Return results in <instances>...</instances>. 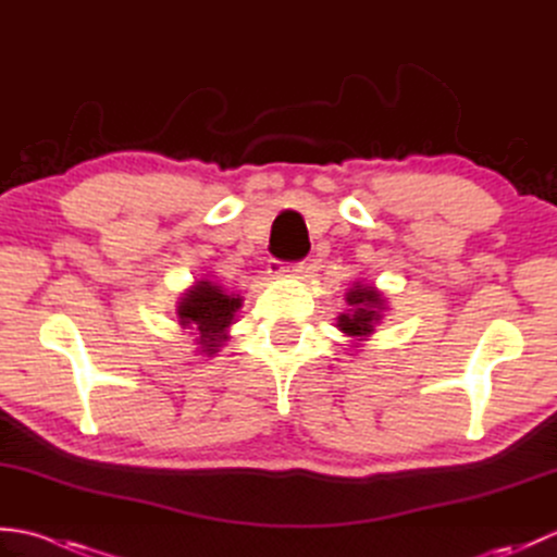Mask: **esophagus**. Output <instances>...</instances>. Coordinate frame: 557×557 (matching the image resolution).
<instances>
[{
	"instance_id": "34e87169",
	"label": "esophagus",
	"mask_w": 557,
	"mask_h": 557,
	"mask_svg": "<svg viewBox=\"0 0 557 557\" xmlns=\"http://www.w3.org/2000/svg\"><path fill=\"white\" fill-rule=\"evenodd\" d=\"M309 260H297V263H287V260L280 258H270L268 260V275L272 280H282V277H306L311 272Z\"/></svg>"
}]
</instances>
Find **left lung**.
<instances>
[{"mask_svg": "<svg viewBox=\"0 0 557 557\" xmlns=\"http://www.w3.org/2000/svg\"><path fill=\"white\" fill-rule=\"evenodd\" d=\"M349 306H354L351 313L339 315V330H345L349 335H369L373 333V325L381 321L383 299L381 294L373 292L371 287L357 285L347 294Z\"/></svg>", "mask_w": 557, "mask_h": 557, "instance_id": "1", "label": "left lung"}]
</instances>
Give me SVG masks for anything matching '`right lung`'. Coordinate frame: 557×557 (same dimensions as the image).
Listing matches in <instances>:
<instances>
[{"label":"right lung","instance_id":"1","mask_svg":"<svg viewBox=\"0 0 557 557\" xmlns=\"http://www.w3.org/2000/svg\"><path fill=\"white\" fill-rule=\"evenodd\" d=\"M242 306L239 297L222 294L220 287L210 282H198V285L186 294L180 304L182 325H196L200 333V345L203 351L212 354L224 339V327L234 321L236 309Z\"/></svg>","mask_w":557,"mask_h":557}]
</instances>
